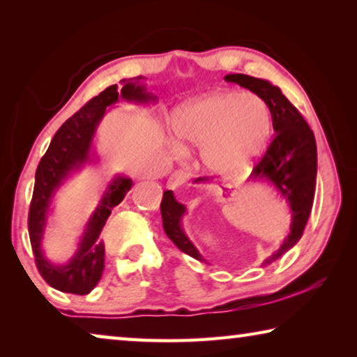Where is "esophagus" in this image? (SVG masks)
Segmentation results:
<instances>
[{"label":"esophagus","instance_id":"esophagus-1","mask_svg":"<svg viewBox=\"0 0 357 357\" xmlns=\"http://www.w3.org/2000/svg\"><path fill=\"white\" fill-rule=\"evenodd\" d=\"M187 173L185 172H183V170H178V172H174L170 178H168V187H170V189H178V187H181L183 185L185 181H187Z\"/></svg>","mask_w":357,"mask_h":357}]
</instances>
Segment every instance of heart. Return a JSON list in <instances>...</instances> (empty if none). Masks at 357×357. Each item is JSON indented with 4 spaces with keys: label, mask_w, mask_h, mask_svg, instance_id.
<instances>
[{
    "label": "heart",
    "mask_w": 357,
    "mask_h": 357,
    "mask_svg": "<svg viewBox=\"0 0 357 357\" xmlns=\"http://www.w3.org/2000/svg\"><path fill=\"white\" fill-rule=\"evenodd\" d=\"M181 140L203 146L202 157L217 176H234L249 168L268 148L273 112L255 93L214 91L187 102L173 114ZM181 149L179 143H173Z\"/></svg>",
    "instance_id": "heart-1"
}]
</instances>
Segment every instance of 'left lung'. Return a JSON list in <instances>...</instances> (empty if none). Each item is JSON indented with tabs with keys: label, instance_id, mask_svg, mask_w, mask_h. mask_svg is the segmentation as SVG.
Listing matches in <instances>:
<instances>
[{
	"label": "left lung",
	"instance_id": "left-lung-1",
	"mask_svg": "<svg viewBox=\"0 0 357 357\" xmlns=\"http://www.w3.org/2000/svg\"><path fill=\"white\" fill-rule=\"evenodd\" d=\"M227 82L238 83L239 86L250 89L252 93L268 102L273 112L274 138L258 165L253 168L247 183H259L273 187L277 197L287 203L291 214L289 233L283 239L279 250L264 259L263 264H271L299 243L309 220L313 206L317 185V142L309 124L302 118L291 102H289L279 86L263 78H255L244 74H228ZM195 183H206V178H198ZM162 225L167 236L181 252L187 253L198 261H206L183 227V217L187 208L174 198L172 190L164 192L160 203Z\"/></svg>",
	"mask_w": 357,
	"mask_h": 357
}]
</instances>
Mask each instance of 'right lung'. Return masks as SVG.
<instances>
[{
	"label": "right lung",
	"mask_w": 357,
	"mask_h": 357,
	"mask_svg": "<svg viewBox=\"0 0 357 357\" xmlns=\"http://www.w3.org/2000/svg\"><path fill=\"white\" fill-rule=\"evenodd\" d=\"M119 99L135 105H149L155 104L157 96L148 91L142 75L128 80L124 78L121 80L119 88L118 84L108 86L58 129L36 170L33 200L28 215L29 239L40 275L58 291L83 296L91 293L98 285L105 261V245L100 239V231L108 215L112 214V209L124 200L126 193L132 187L129 176L114 174L100 195L98 206L84 223L77 250L69 261L53 263L45 257L42 241L55 195L69 178L99 160L94 149L96 132L108 112L107 107L114 105Z\"/></svg>",
	"instance_id": "1"
}]
</instances>
